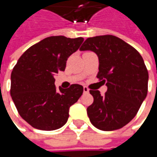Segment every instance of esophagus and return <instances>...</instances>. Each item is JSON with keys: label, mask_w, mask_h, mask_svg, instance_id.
<instances>
[{"label": "esophagus", "mask_w": 157, "mask_h": 157, "mask_svg": "<svg viewBox=\"0 0 157 157\" xmlns=\"http://www.w3.org/2000/svg\"><path fill=\"white\" fill-rule=\"evenodd\" d=\"M83 90H84V94H88L89 93V89L86 86H84Z\"/></svg>", "instance_id": "34e87169"}]
</instances>
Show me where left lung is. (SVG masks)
<instances>
[{"instance_id": "8db88e82", "label": "left lung", "mask_w": 157, "mask_h": 157, "mask_svg": "<svg viewBox=\"0 0 157 157\" xmlns=\"http://www.w3.org/2000/svg\"><path fill=\"white\" fill-rule=\"evenodd\" d=\"M80 51H92L99 57L97 78L107 91L90 90L94 102L87 107L91 123L98 129L123 128L136 115L148 94V72L136 49L115 36L88 37Z\"/></svg>"}]
</instances>
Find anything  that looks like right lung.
<instances>
[{"label": "right lung", "mask_w": 157, "mask_h": 157, "mask_svg": "<svg viewBox=\"0 0 157 157\" xmlns=\"http://www.w3.org/2000/svg\"><path fill=\"white\" fill-rule=\"evenodd\" d=\"M83 37H46L29 47L11 73L10 95L25 121L36 129L51 131L67 122L69 108L83 94V86H55L54 75L64 71L68 57L83 43Z\"/></svg>", "instance_id": "right-lung-1"}]
</instances>
